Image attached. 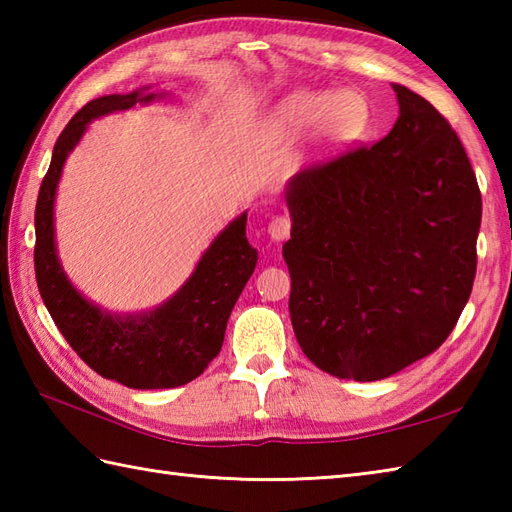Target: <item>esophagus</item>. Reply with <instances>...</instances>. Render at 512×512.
<instances>
[{"label":"esophagus","instance_id":"esophagus-1","mask_svg":"<svg viewBox=\"0 0 512 512\" xmlns=\"http://www.w3.org/2000/svg\"><path fill=\"white\" fill-rule=\"evenodd\" d=\"M290 228H292V222L290 217L286 215H277L270 220L268 224V235L275 239V242H281V239H286L290 235Z\"/></svg>","mask_w":512,"mask_h":512}]
</instances>
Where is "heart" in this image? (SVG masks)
Here are the masks:
<instances>
[{"instance_id":"obj_1","label":"heart","mask_w":512,"mask_h":512,"mask_svg":"<svg viewBox=\"0 0 512 512\" xmlns=\"http://www.w3.org/2000/svg\"><path fill=\"white\" fill-rule=\"evenodd\" d=\"M284 118L297 129H314L328 121L330 134L345 136L361 121V107L352 94L303 92L286 103Z\"/></svg>"}]
</instances>
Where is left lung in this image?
I'll return each instance as SVG.
<instances>
[{
	"instance_id": "8db88e82",
	"label": "left lung",
	"mask_w": 512,
	"mask_h": 512,
	"mask_svg": "<svg viewBox=\"0 0 512 512\" xmlns=\"http://www.w3.org/2000/svg\"><path fill=\"white\" fill-rule=\"evenodd\" d=\"M400 116L374 145L288 182L290 319L323 372L380 380L436 352L471 297L482 193L455 129L394 83Z\"/></svg>"
}]
</instances>
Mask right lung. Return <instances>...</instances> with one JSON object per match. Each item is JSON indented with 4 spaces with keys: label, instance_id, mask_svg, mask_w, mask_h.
I'll list each match as a JSON object with an SVG mask.
<instances>
[{
    "label": "right lung",
    "instance_id": "add662e5",
    "mask_svg": "<svg viewBox=\"0 0 512 512\" xmlns=\"http://www.w3.org/2000/svg\"><path fill=\"white\" fill-rule=\"evenodd\" d=\"M156 94H110L72 116L54 143L35 209V275L41 299L72 350L96 374L132 389H171L191 383L220 354L228 317L257 264L246 239V213L213 239L176 295L145 314H116L81 297L65 277L54 246V193L63 162L92 118L129 110Z\"/></svg>",
    "mask_w": 512,
    "mask_h": 512
}]
</instances>
